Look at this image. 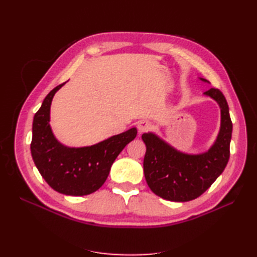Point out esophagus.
Listing matches in <instances>:
<instances>
[{
  "instance_id": "34e87169",
  "label": "esophagus",
  "mask_w": 257,
  "mask_h": 257,
  "mask_svg": "<svg viewBox=\"0 0 257 257\" xmlns=\"http://www.w3.org/2000/svg\"><path fill=\"white\" fill-rule=\"evenodd\" d=\"M152 127V123L147 120H142L137 123V130L139 133H144V132L150 130Z\"/></svg>"
}]
</instances>
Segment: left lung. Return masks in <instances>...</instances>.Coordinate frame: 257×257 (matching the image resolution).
Wrapping results in <instances>:
<instances>
[{"label": "left lung", "mask_w": 257, "mask_h": 257, "mask_svg": "<svg viewBox=\"0 0 257 257\" xmlns=\"http://www.w3.org/2000/svg\"><path fill=\"white\" fill-rule=\"evenodd\" d=\"M205 82L208 80L200 78ZM213 98L221 108V127L214 144L204 153L188 154L175 149L153 133L142 138L147 150L144 173L151 191L170 201H189L206 192L226 167L232 123L226 98L219 89L204 93Z\"/></svg>", "instance_id": "left-lung-1"}]
</instances>
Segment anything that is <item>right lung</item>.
<instances>
[{
  "mask_svg": "<svg viewBox=\"0 0 257 257\" xmlns=\"http://www.w3.org/2000/svg\"><path fill=\"white\" fill-rule=\"evenodd\" d=\"M62 83L51 90L35 113L31 153L38 172L51 188L61 194L83 196L97 191L109 175L112 163L137 135L132 127L96 145L71 148L62 145L50 127V106Z\"/></svg>",
  "mask_w": 257,
  "mask_h": 257,
  "instance_id": "obj_1",
  "label": "right lung"
}]
</instances>
